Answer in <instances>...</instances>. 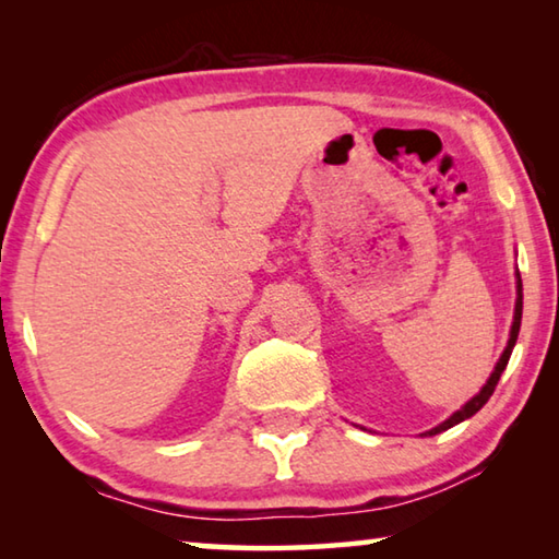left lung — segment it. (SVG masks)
<instances>
[{"mask_svg": "<svg viewBox=\"0 0 559 559\" xmlns=\"http://www.w3.org/2000/svg\"><path fill=\"white\" fill-rule=\"evenodd\" d=\"M518 278H520V276H518ZM520 318H523V286H520V283H518V302H515V318H513V328H510V340H508V347H506V353L500 355V359H498V365H496L493 374L488 377V382H486L484 390H480L476 396H473L471 402L463 404L456 414L449 416L447 421L439 424L437 429H431V431H429V437H433V433H441V431H447V429H451V427H456V424H461L463 419H468V416L476 414V412L480 409V406H484V404L490 400V394L496 392V384H498V380H500V374H503V370H506V365H508V359H510V353H513V347H515V340H518V333H520Z\"/></svg>", "mask_w": 559, "mask_h": 559, "instance_id": "1", "label": "left lung"}]
</instances>
